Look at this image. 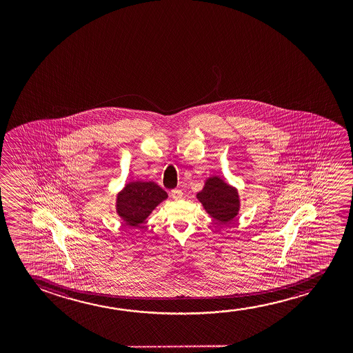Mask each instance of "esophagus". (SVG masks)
I'll return each mask as SVG.
<instances>
[{"instance_id": "34e87169", "label": "esophagus", "mask_w": 353, "mask_h": 353, "mask_svg": "<svg viewBox=\"0 0 353 353\" xmlns=\"http://www.w3.org/2000/svg\"><path fill=\"white\" fill-rule=\"evenodd\" d=\"M171 196H172L174 200H179V199L183 196V192H182L181 189H174V190H171Z\"/></svg>"}]
</instances>
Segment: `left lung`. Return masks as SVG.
Instances as JSON below:
<instances>
[{
    "instance_id": "left-lung-1",
    "label": "left lung",
    "mask_w": 353,
    "mask_h": 353,
    "mask_svg": "<svg viewBox=\"0 0 353 353\" xmlns=\"http://www.w3.org/2000/svg\"><path fill=\"white\" fill-rule=\"evenodd\" d=\"M196 198L210 216L221 224L230 222L240 208L236 189L228 185L219 177H210Z\"/></svg>"
}]
</instances>
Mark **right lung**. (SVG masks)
Returning a JSON list of instances; mask_svg holds the SVG:
<instances>
[{
  "label": "right lung",
  "instance_id": "add662e5",
  "mask_svg": "<svg viewBox=\"0 0 353 353\" xmlns=\"http://www.w3.org/2000/svg\"><path fill=\"white\" fill-rule=\"evenodd\" d=\"M168 198V194L153 182H131L118 194L117 212L130 227H139L145 218Z\"/></svg>",
  "mask_w": 353,
  "mask_h": 353
}]
</instances>
